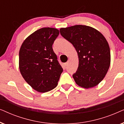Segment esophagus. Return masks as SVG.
Listing matches in <instances>:
<instances>
[{
  "mask_svg": "<svg viewBox=\"0 0 124 124\" xmlns=\"http://www.w3.org/2000/svg\"><path fill=\"white\" fill-rule=\"evenodd\" d=\"M68 65V62H65V63H64V66H65V67H67Z\"/></svg>",
  "mask_w": 124,
  "mask_h": 124,
  "instance_id": "1",
  "label": "esophagus"
}]
</instances>
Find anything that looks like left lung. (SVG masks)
<instances>
[{
    "label": "left lung",
    "mask_w": 124,
    "mask_h": 124,
    "mask_svg": "<svg viewBox=\"0 0 124 124\" xmlns=\"http://www.w3.org/2000/svg\"><path fill=\"white\" fill-rule=\"evenodd\" d=\"M60 32L77 52L78 67L73 74L76 84L86 89L99 84L111 62L109 46L105 37L95 29L86 25L61 28Z\"/></svg>",
    "instance_id": "1"
}]
</instances>
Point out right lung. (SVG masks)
Returning a JSON list of instances; mask_svg holds the SVG:
<instances>
[{
	"instance_id": "1",
	"label": "right lung",
	"mask_w": 124,
	"mask_h": 124,
	"mask_svg": "<svg viewBox=\"0 0 124 124\" xmlns=\"http://www.w3.org/2000/svg\"><path fill=\"white\" fill-rule=\"evenodd\" d=\"M59 34L57 29L41 28L30 35L20 48V73L25 81L38 92L46 93L56 87L63 71L52 49Z\"/></svg>"
}]
</instances>
